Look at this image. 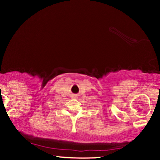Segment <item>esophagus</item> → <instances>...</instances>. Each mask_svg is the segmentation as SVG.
Returning a JSON list of instances; mask_svg holds the SVG:
<instances>
[{"label": "esophagus", "mask_w": 160, "mask_h": 160, "mask_svg": "<svg viewBox=\"0 0 160 160\" xmlns=\"http://www.w3.org/2000/svg\"><path fill=\"white\" fill-rule=\"evenodd\" d=\"M72 99H77L78 96L77 95H73V96H72Z\"/></svg>", "instance_id": "esophagus-1"}]
</instances>
